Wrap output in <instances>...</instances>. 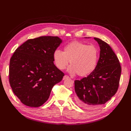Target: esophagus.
I'll list each match as a JSON object with an SVG mask.
<instances>
[{"mask_svg":"<svg viewBox=\"0 0 131 131\" xmlns=\"http://www.w3.org/2000/svg\"><path fill=\"white\" fill-rule=\"evenodd\" d=\"M68 78H69V76H68L67 75H65L63 77V80H65V79H68Z\"/></svg>","mask_w":131,"mask_h":131,"instance_id":"34e87169","label":"esophagus"}]
</instances>
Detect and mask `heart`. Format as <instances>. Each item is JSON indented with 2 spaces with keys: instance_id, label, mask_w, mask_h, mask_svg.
Returning <instances> with one entry per match:
<instances>
[{
  "instance_id": "1",
  "label": "heart",
  "mask_w": 131,
  "mask_h": 131,
  "mask_svg": "<svg viewBox=\"0 0 131 131\" xmlns=\"http://www.w3.org/2000/svg\"><path fill=\"white\" fill-rule=\"evenodd\" d=\"M99 53L94 46L87 45L78 41H73L64 47V51L57 49L54 51L53 57L57 67L64 69L69 63L68 72L77 73L79 76L90 74L96 68Z\"/></svg>"
}]
</instances>
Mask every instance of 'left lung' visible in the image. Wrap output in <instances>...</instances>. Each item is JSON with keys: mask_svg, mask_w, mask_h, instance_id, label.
Masks as SVG:
<instances>
[{"mask_svg": "<svg viewBox=\"0 0 131 131\" xmlns=\"http://www.w3.org/2000/svg\"><path fill=\"white\" fill-rule=\"evenodd\" d=\"M100 47V58L94 71L86 77L74 81L75 102L87 109L106 103L118 88L121 67L118 59L108 44L94 38Z\"/></svg>", "mask_w": 131, "mask_h": 131, "instance_id": "8db88e82", "label": "left lung"}]
</instances>
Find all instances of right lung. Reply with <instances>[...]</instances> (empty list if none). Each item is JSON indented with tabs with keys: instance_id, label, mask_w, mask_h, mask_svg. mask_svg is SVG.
Returning a JSON list of instances; mask_svg holds the SVG:
<instances>
[{
	"instance_id": "obj_1",
	"label": "right lung",
	"mask_w": 131,
	"mask_h": 131,
	"mask_svg": "<svg viewBox=\"0 0 131 131\" xmlns=\"http://www.w3.org/2000/svg\"><path fill=\"white\" fill-rule=\"evenodd\" d=\"M62 40L43 36L27 40L15 50L9 64V83L22 103L41 106L48 100L53 86L64 74L57 68L53 54Z\"/></svg>"
}]
</instances>
